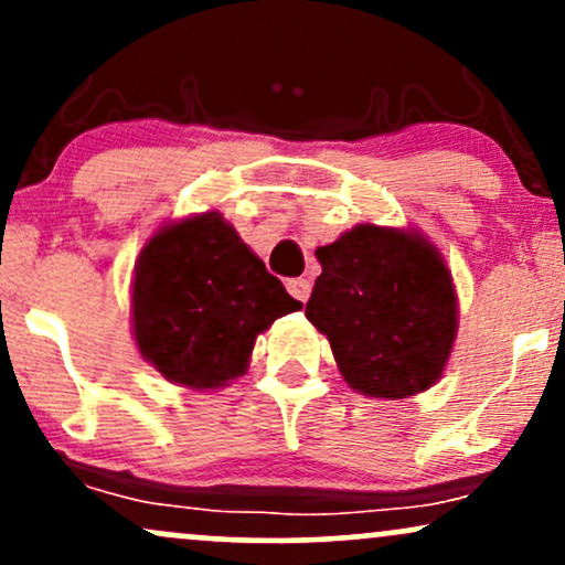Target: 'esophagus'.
I'll list each match as a JSON object with an SVG mask.
<instances>
[{
    "label": "esophagus",
    "mask_w": 565,
    "mask_h": 565,
    "mask_svg": "<svg viewBox=\"0 0 565 565\" xmlns=\"http://www.w3.org/2000/svg\"><path fill=\"white\" fill-rule=\"evenodd\" d=\"M287 289H289V295L295 297V300L308 302V297H310V281H308V278H291V281L287 284Z\"/></svg>",
    "instance_id": "1"
}]
</instances>
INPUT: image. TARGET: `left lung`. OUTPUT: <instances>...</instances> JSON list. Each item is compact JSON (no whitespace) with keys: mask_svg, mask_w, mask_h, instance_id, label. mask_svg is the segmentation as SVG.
<instances>
[{"mask_svg":"<svg viewBox=\"0 0 565 565\" xmlns=\"http://www.w3.org/2000/svg\"><path fill=\"white\" fill-rule=\"evenodd\" d=\"M321 276L305 305L340 374L369 398L433 387L457 340V289L444 255L417 231L361 223L319 246Z\"/></svg>","mask_w":565,"mask_h":565,"instance_id":"obj_1","label":"left lung"}]
</instances>
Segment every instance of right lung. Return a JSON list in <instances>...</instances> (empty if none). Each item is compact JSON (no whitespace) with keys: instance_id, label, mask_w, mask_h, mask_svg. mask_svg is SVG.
I'll list each match as a JSON object with an SVG mask.
<instances>
[{"instance_id":"add662e5","label":"right lung","mask_w":565,"mask_h":565,"mask_svg":"<svg viewBox=\"0 0 565 565\" xmlns=\"http://www.w3.org/2000/svg\"><path fill=\"white\" fill-rule=\"evenodd\" d=\"M300 308L220 212L164 225L135 263L140 355L191 391H217L242 377L257 334Z\"/></svg>"}]
</instances>
